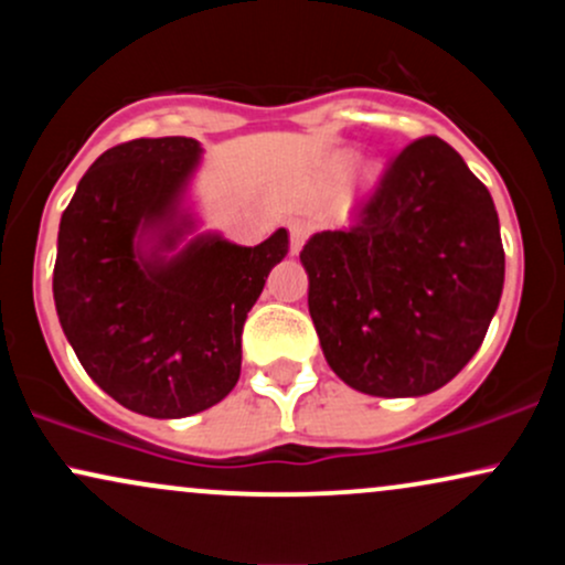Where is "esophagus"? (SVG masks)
I'll use <instances>...</instances> for the list:
<instances>
[{
    "label": "esophagus",
    "instance_id": "obj_1",
    "mask_svg": "<svg viewBox=\"0 0 565 565\" xmlns=\"http://www.w3.org/2000/svg\"><path fill=\"white\" fill-rule=\"evenodd\" d=\"M305 238H308V228L302 223H291L289 225V252L291 255H300Z\"/></svg>",
    "mask_w": 565,
    "mask_h": 565
}]
</instances>
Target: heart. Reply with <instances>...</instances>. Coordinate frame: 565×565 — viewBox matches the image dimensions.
<instances>
[{
    "label": "heart",
    "instance_id": "1",
    "mask_svg": "<svg viewBox=\"0 0 565 565\" xmlns=\"http://www.w3.org/2000/svg\"><path fill=\"white\" fill-rule=\"evenodd\" d=\"M348 164H350V157H348V153H342V157H337V170H345ZM366 178H369V180H377V172H369Z\"/></svg>",
    "mask_w": 565,
    "mask_h": 565
}]
</instances>
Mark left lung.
<instances>
[{"instance_id": "8db88e82", "label": "left lung", "mask_w": 565, "mask_h": 565, "mask_svg": "<svg viewBox=\"0 0 565 565\" xmlns=\"http://www.w3.org/2000/svg\"><path fill=\"white\" fill-rule=\"evenodd\" d=\"M327 364L380 398L427 395L481 348L504 287L489 188L436 135L406 146L350 231L302 246Z\"/></svg>"}]
</instances>
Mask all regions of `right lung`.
Returning a JSON list of instances; mask_svg holds the SVG:
<instances>
[{
	"label": "right lung",
	"mask_w": 565,
	"mask_h": 565,
	"mask_svg": "<svg viewBox=\"0 0 565 565\" xmlns=\"http://www.w3.org/2000/svg\"><path fill=\"white\" fill-rule=\"evenodd\" d=\"M199 164L193 138L108 148L84 172L57 231L63 334L100 391L157 419L191 417L236 387L246 313L289 252L284 228L257 246L220 233L184 245L196 228L185 193Z\"/></svg>",
	"instance_id": "add662e5"
}]
</instances>
